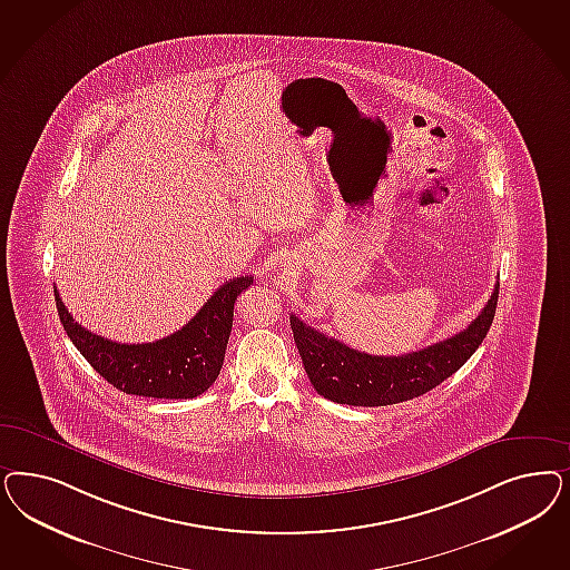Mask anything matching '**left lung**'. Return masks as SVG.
Here are the masks:
<instances>
[{"label": "left lung", "mask_w": 570, "mask_h": 570, "mask_svg": "<svg viewBox=\"0 0 570 570\" xmlns=\"http://www.w3.org/2000/svg\"><path fill=\"white\" fill-rule=\"evenodd\" d=\"M499 283L476 318L458 335L401 356H375L308 327L292 314L295 346L314 390L333 403L386 406L422 396L476 352L495 316Z\"/></svg>", "instance_id": "left-lung-1"}]
</instances>
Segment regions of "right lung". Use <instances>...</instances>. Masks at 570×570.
I'll use <instances>...</instances> for the list:
<instances>
[{
  "label": "right lung",
  "mask_w": 570,
  "mask_h": 570,
  "mask_svg": "<svg viewBox=\"0 0 570 570\" xmlns=\"http://www.w3.org/2000/svg\"><path fill=\"white\" fill-rule=\"evenodd\" d=\"M252 283V275L226 281L183 330L150 344H119L81 327L55 289L56 308L75 348L117 390L148 399H195L220 375L235 302Z\"/></svg>",
  "instance_id": "obj_1"
}]
</instances>
